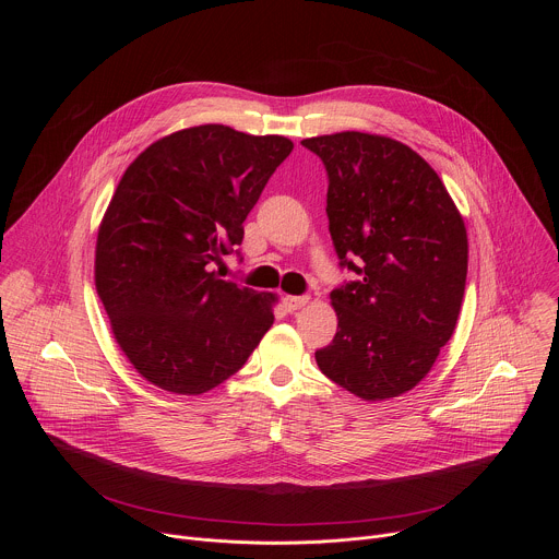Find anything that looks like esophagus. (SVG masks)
I'll list each match as a JSON object with an SVG mask.
<instances>
[{"label":"esophagus","mask_w":559,"mask_h":559,"mask_svg":"<svg viewBox=\"0 0 559 559\" xmlns=\"http://www.w3.org/2000/svg\"><path fill=\"white\" fill-rule=\"evenodd\" d=\"M309 302V296H283V307L287 309V311H296V309H300V307H305Z\"/></svg>","instance_id":"1"}]
</instances>
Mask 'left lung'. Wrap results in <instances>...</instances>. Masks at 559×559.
Masks as SVG:
<instances>
[{
  "mask_svg": "<svg viewBox=\"0 0 559 559\" xmlns=\"http://www.w3.org/2000/svg\"><path fill=\"white\" fill-rule=\"evenodd\" d=\"M300 143L325 164L332 241L341 265L360 276L330 294L338 332L316 362L362 401L403 395L453 336L464 221L436 170L401 141L347 130Z\"/></svg>",
  "mask_w": 559,
  "mask_h": 559,
  "instance_id": "obj_1",
  "label": "left lung"
}]
</instances>
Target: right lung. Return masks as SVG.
I'll return each instance as SVG.
<instances>
[{
  "instance_id": "1",
  "label": "right lung",
  "mask_w": 559,
  "mask_h": 559,
  "mask_svg": "<svg viewBox=\"0 0 559 559\" xmlns=\"http://www.w3.org/2000/svg\"><path fill=\"white\" fill-rule=\"evenodd\" d=\"M287 136L205 123L147 145L102 218L95 285L117 345L154 386L199 395L246 365L274 323L276 294L212 272L243 241V221Z\"/></svg>"
}]
</instances>
